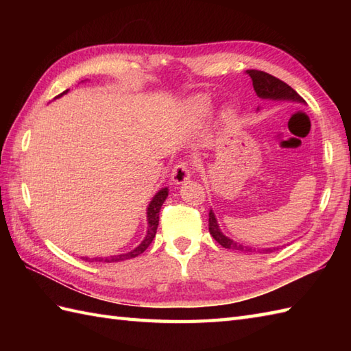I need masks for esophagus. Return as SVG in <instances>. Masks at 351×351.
<instances>
[{"label": "esophagus", "instance_id": "1", "mask_svg": "<svg viewBox=\"0 0 351 351\" xmlns=\"http://www.w3.org/2000/svg\"><path fill=\"white\" fill-rule=\"evenodd\" d=\"M191 178V166L187 161L178 162L171 170V181L175 184H184Z\"/></svg>", "mask_w": 351, "mask_h": 351}]
</instances>
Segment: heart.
<instances>
[{"label":"heart","mask_w":351,"mask_h":351,"mask_svg":"<svg viewBox=\"0 0 351 351\" xmlns=\"http://www.w3.org/2000/svg\"><path fill=\"white\" fill-rule=\"evenodd\" d=\"M205 107H206V106H205V102H204V108H205Z\"/></svg>","instance_id":"b5f03b06"}]
</instances>
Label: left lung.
I'll return each mask as SVG.
<instances>
[{"label": "left lung", "mask_w": 351, "mask_h": 351, "mask_svg": "<svg viewBox=\"0 0 351 351\" xmlns=\"http://www.w3.org/2000/svg\"><path fill=\"white\" fill-rule=\"evenodd\" d=\"M247 75L252 78V84L255 92L258 93L259 98L264 99H287V101H300L303 102L302 96L297 93L293 87H289L287 83H283L282 80L276 78L270 73H267L264 71H256V69H249L245 71ZM210 234L213 238L217 241L220 245H223L225 249L230 250H240V252H252L255 249L252 247H245V245L229 240L228 237L223 235L219 229L217 220H215V215L213 211H210ZM264 252H273V249H265Z\"/></svg>", "instance_id": "1"}]
</instances>
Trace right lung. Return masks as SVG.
<instances>
[{
	"instance_id": "add662e5",
	"label": "right lung",
	"mask_w": 351,
	"mask_h": 351,
	"mask_svg": "<svg viewBox=\"0 0 351 351\" xmlns=\"http://www.w3.org/2000/svg\"><path fill=\"white\" fill-rule=\"evenodd\" d=\"M68 92V90H66ZM63 92V93H66ZM63 93H60L58 96H62ZM167 197V189H162L158 193H156L155 197L152 199V202L149 204L147 208V223H149V228H147V235L138 247L134 249L132 252L128 253H123V255H116V256H110V258H86V261L88 263H93V261H98V263H119V261H125V259H131V258H136L138 256L140 253H143L149 244L152 243L154 237L156 234V228H158V221H160V210H161V205L164 204V200Z\"/></svg>"
}]
</instances>
